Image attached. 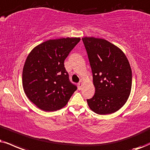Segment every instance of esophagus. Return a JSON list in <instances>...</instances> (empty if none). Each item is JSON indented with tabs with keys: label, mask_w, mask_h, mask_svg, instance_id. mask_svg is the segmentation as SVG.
Wrapping results in <instances>:
<instances>
[{
	"label": "esophagus",
	"mask_w": 150,
	"mask_h": 150,
	"mask_svg": "<svg viewBox=\"0 0 150 150\" xmlns=\"http://www.w3.org/2000/svg\"><path fill=\"white\" fill-rule=\"evenodd\" d=\"M82 86H83V81L81 80L79 81V83H78V88L79 90H81V88H82Z\"/></svg>",
	"instance_id": "34e87169"
}]
</instances>
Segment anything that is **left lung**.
<instances>
[{"label": "left lung", "instance_id": "left-lung-1", "mask_svg": "<svg viewBox=\"0 0 150 150\" xmlns=\"http://www.w3.org/2000/svg\"><path fill=\"white\" fill-rule=\"evenodd\" d=\"M92 69L95 93L87 99L90 108L99 115L116 112L127 102L132 84L128 59L119 48L103 39H82Z\"/></svg>", "mask_w": 150, "mask_h": 150}]
</instances>
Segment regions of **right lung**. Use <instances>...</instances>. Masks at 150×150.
<instances>
[{
  "mask_svg": "<svg viewBox=\"0 0 150 150\" xmlns=\"http://www.w3.org/2000/svg\"><path fill=\"white\" fill-rule=\"evenodd\" d=\"M80 40L77 38L48 40L28 55L22 83L28 98L38 108L45 111L59 110L77 90L69 81L64 62Z\"/></svg>",
  "mask_w": 150,
  "mask_h": 150,
  "instance_id": "right-lung-1",
  "label": "right lung"
}]
</instances>
